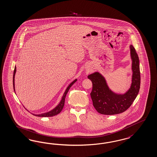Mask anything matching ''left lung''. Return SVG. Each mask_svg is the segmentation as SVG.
I'll return each mask as SVG.
<instances>
[{
  "mask_svg": "<svg viewBox=\"0 0 157 157\" xmlns=\"http://www.w3.org/2000/svg\"><path fill=\"white\" fill-rule=\"evenodd\" d=\"M132 59L131 84L123 94L112 91L105 77L98 71L88 76L92 82L91 97L96 111L101 114L114 115L123 113L131 106L136 99L140 86L139 59L133 46L130 45Z\"/></svg>",
  "mask_w": 157,
  "mask_h": 157,
  "instance_id": "1",
  "label": "left lung"
}]
</instances>
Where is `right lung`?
I'll use <instances>...</instances> for the list:
<instances>
[{"label":"right lung","mask_w":157,"mask_h":157,"mask_svg":"<svg viewBox=\"0 0 157 157\" xmlns=\"http://www.w3.org/2000/svg\"><path fill=\"white\" fill-rule=\"evenodd\" d=\"M15 73H16V67L15 66V68H14V74H13V88H14V90L15 92ZM77 80V78H76L75 80L72 81L71 82V84L67 86V87L66 88L65 91L63 93V95L62 97V99H61V101L59 103V104L56 106L52 110H51V111H48V112H46L44 113H42V114H33L34 116L37 117H52L56 116L57 114H58L59 113H61V111H62V110L63 109V106H64V105H65V98H66V94L68 92V91L69 90V89L71 88V86H72L73 85V84L75 82H76V81Z\"/></svg>","instance_id":"right-lung-1"}]
</instances>
